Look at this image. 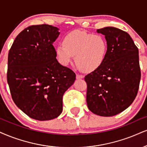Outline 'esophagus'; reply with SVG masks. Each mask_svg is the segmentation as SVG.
Wrapping results in <instances>:
<instances>
[{
    "label": "esophagus",
    "instance_id": "1",
    "mask_svg": "<svg viewBox=\"0 0 147 147\" xmlns=\"http://www.w3.org/2000/svg\"><path fill=\"white\" fill-rule=\"evenodd\" d=\"M84 78V76L82 75V74H76V78L77 79H82Z\"/></svg>",
    "mask_w": 147,
    "mask_h": 147
}]
</instances>
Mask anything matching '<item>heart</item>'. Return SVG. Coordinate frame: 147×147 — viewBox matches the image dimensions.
<instances>
[{
  "label": "heart",
  "mask_w": 147,
  "mask_h": 147,
  "mask_svg": "<svg viewBox=\"0 0 147 147\" xmlns=\"http://www.w3.org/2000/svg\"><path fill=\"white\" fill-rule=\"evenodd\" d=\"M108 52V43L100 35H94L81 30L67 35L63 43L57 47L59 62L67 65L76 55V61L86 71H93L102 65Z\"/></svg>",
  "instance_id": "b5f03b06"
}]
</instances>
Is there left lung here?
I'll list each match as a JSON object with an SVG mask.
<instances>
[{
  "label": "left lung",
  "mask_w": 147,
  "mask_h": 147,
  "mask_svg": "<svg viewBox=\"0 0 147 147\" xmlns=\"http://www.w3.org/2000/svg\"><path fill=\"white\" fill-rule=\"evenodd\" d=\"M97 31L105 35L108 52L100 67L84 77L86 103L95 115L112 117L127 108L137 95L141 78L138 48L119 28L105 27Z\"/></svg>",
  "instance_id": "8db88e82"
}]
</instances>
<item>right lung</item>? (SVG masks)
Here are the masks:
<instances>
[{
    "instance_id": "obj_1",
    "label": "right lung",
    "mask_w": 147,
    "mask_h": 147,
    "mask_svg": "<svg viewBox=\"0 0 147 147\" xmlns=\"http://www.w3.org/2000/svg\"><path fill=\"white\" fill-rule=\"evenodd\" d=\"M58 30L48 24L27 27L18 34L8 54L7 78L13 101L38 121L61 115L63 94L76 80L73 71L56 59L52 43Z\"/></svg>"
}]
</instances>
